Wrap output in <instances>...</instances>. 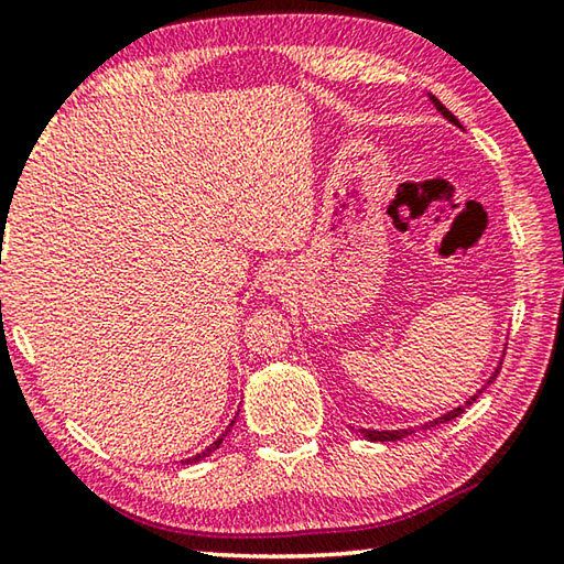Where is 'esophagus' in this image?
I'll use <instances>...</instances> for the list:
<instances>
[{
  "label": "esophagus",
  "instance_id": "34e87169",
  "mask_svg": "<svg viewBox=\"0 0 564 564\" xmlns=\"http://www.w3.org/2000/svg\"><path fill=\"white\" fill-rule=\"evenodd\" d=\"M283 283H285L283 269H271L269 273H265V279H263V291L275 295V293L283 291Z\"/></svg>",
  "mask_w": 564,
  "mask_h": 564
}]
</instances>
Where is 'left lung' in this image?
<instances>
[{
  "instance_id": "obj_1",
  "label": "left lung",
  "mask_w": 564,
  "mask_h": 564,
  "mask_svg": "<svg viewBox=\"0 0 564 564\" xmlns=\"http://www.w3.org/2000/svg\"><path fill=\"white\" fill-rule=\"evenodd\" d=\"M427 99H431V104L433 107L443 113V119H447L451 123H455L457 129H463V123L455 119V113L453 111H447L441 101H437L433 94H427ZM500 366H502V356H500V360H498V366H495V370L490 373V378L485 380V386L480 388V390H475V395H470L465 400L463 405H457V408H453V410H447V413H443L441 417H433V420H427V423H423L420 427H423V431H431V427H435V425H443V423H447V420H453V417H457L463 413V410L467 408V405H473L477 398H480V393L485 388H488L495 378H498V373H500ZM415 433V427H398V431H373V427H360L358 431V435L360 437H366V441H370V443H395V441H403V437H408V435H413Z\"/></svg>"
}]
</instances>
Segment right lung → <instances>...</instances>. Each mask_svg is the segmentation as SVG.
<instances>
[{
  "instance_id": "obj_1",
  "label": "right lung",
  "mask_w": 564,
  "mask_h": 564,
  "mask_svg": "<svg viewBox=\"0 0 564 564\" xmlns=\"http://www.w3.org/2000/svg\"><path fill=\"white\" fill-rule=\"evenodd\" d=\"M236 417H238V413H236ZM236 417L231 420V423H228V425H226V431H224L221 435H218V437H216V441H214L212 445H208V447H206V451H202V453H196L194 457H186V460H181V463H184V465H188V463H202V460H204V457H208V455H212V453H216V451H218V447H221V443L226 441V435H228V433H231V427H234V423H236Z\"/></svg>"
}]
</instances>
